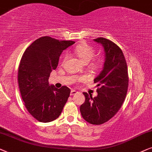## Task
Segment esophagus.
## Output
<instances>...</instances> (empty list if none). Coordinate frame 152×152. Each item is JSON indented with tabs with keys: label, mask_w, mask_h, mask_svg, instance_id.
<instances>
[{
	"label": "esophagus",
	"mask_w": 152,
	"mask_h": 152,
	"mask_svg": "<svg viewBox=\"0 0 152 152\" xmlns=\"http://www.w3.org/2000/svg\"><path fill=\"white\" fill-rule=\"evenodd\" d=\"M77 92H76V90H71V93H70V95L71 96H74V95H75V94H77Z\"/></svg>",
	"instance_id": "obj_1"
}]
</instances>
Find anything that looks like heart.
Instances as JSON below:
<instances>
[{
  "instance_id": "b5f03b06",
  "label": "heart",
  "mask_w": 152,
  "mask_h": 152,
  "mask_svg": "<svg viewBox=\"0 0 152 152\" xmlns=\"http://www.w3.org/2000/svg\"><path fill=\"white\" fill-rule=\"evenodd\" d=\"M74 53L77 56L80 61L83 63H88L95 56V50L91 46L87 45L86 44H80L75 48ZM66 58V56H64V59ZM94 69L99 67L98 63H94L93 64Z\"/></svg>"
}]
</instances>
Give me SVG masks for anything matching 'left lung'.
Returning a JSON list of instances; mask_svg holds the SVG:
<instances>
[{
	"mask_svg": "<svg viewBox=\"0 0 152 152\" xmlns=\"http://www.w3.org/2000/svg\"><path fill=\"white\" fill-rule=\"evenodd\" d=\"M102 44L105 53L102 72L94 79L96 96L83 92L85 102L80 106L83 118L92 124L108 122L120 110L126 96L129 86L128 69L122 50L117 44L104 37L94 39Z\"/></svg>",
	"mask_w": 152,
	"mask_h": 152,
	"instance_id": "left-lung-1",
	"label": "left lung"
}]
</instances>
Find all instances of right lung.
<instances>
[{
  "mask_svg": "<svg viewBox=\"0 0 152 152\" xmlns=\"http://www.w3.org/2000/svg\"><path fill=\"white\" fill-rule=\"evenodd\" d=\"M74 43L45 36L32 42L23 54L18 72L20 92L28 112L39 122L56 120L67 102L70 89L56 88L48 78L62 52Z\"/></svg>",
  "mask_w": 152,
  "mask_h": 152,
  "instance_id": "1",
  "label": "right lung"
}]
</instances>
